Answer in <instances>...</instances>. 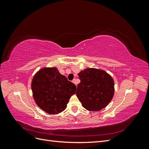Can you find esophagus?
I'll return each instance as SVG.
<instances>
[{"instance_id":"1","label":"esophagus","mask_w":149,"mask_h":149,"mask_svg":"<svg viewBox=\"0 0 149 149\" xmlns=\"http://www.w3.org/2000/svg\"><path fill=\"white\" fill-rule=\"evenodd\" d=\"M72 82H73L74 84H75L76 85V79H74L73 81H72Z\"/></svg>"}]
</instances>
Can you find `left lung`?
<instances>
[{"instance_id":"1","label":"left lung","mask_w":149,"mask_h":149,"mask_svg":"<svg viewBox=\"0 0 149 149\" xmlns=\"http://www.w3.org/2000/svg\"><path fill=\"white\" fill-rule=\"evenodd\" d=\"M77 96L84 108L99 111L106 107L114 94V81L112 76L102 70L89 68L78 73Z\"/></svg>"}]
</instances>
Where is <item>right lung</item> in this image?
<instances>
[{"label":"right lung","instance_id":"right-lung-1","mask_svg":"<svg viewBox=\"0 0 149 149\" xmlns=\"http://www.w3.org/2000/svg\"><path fill=\"white\" fill-rule=\"evenodd\" d=\"M37 105L49 114L66 109L70 98L76 93V85L60 73L56 67H43L33 76L31 83Z\"/></svg>","mask_w":149,"mask_h":149}]
</instances>
